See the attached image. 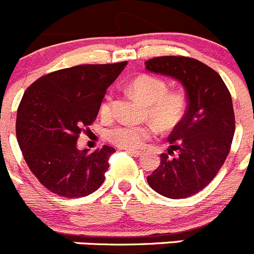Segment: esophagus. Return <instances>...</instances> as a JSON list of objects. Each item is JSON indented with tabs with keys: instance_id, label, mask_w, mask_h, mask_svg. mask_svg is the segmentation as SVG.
Wrapping results in <instances>:
<instances>
[{
	"instance_id": "1",
	"label": "esophagus",
	"mask_w": 254,
	"mask_h": 254,
	"mask_svg": "<svg viewBox=\"0 0 254 254\" xmlns=\"http://www.w3.org/2000/svg\"><path fill=\"white\" fill-rule=\"evenodd\" d=\"M127 154H130V155L135 156V158H139V156L143 155V153L141 151H138V150H127Z\"/></svg>"
}]
</instances>
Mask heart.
I'll return each instance as SVG.
<instances>
[{
	"label": "heart",
	"mask_w": 254,
	"mask_h": 254,
	"mask_svg": "<svg viewBox=\"0 0 254 254\" xmlns=\"http://www.w3.org/2000/svg\"><path fill=\"white\" fill-rule=\"evenodd\" d=\"M130 89L144 104L145 115L162 130H170L183 120L187 113L188 100L181 90H168L165 80L150 73H143L130 82ZM100 115H111V96H106L100 105ZM155 135V127L150 124H122L109 131L108 138L120 149L135 150Z\"/></svg>",
	"instance_id": "1"
}]
</instances>
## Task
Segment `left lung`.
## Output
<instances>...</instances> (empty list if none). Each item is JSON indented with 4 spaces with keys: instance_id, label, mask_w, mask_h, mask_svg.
<instances>
[{
    "instance_id": "left-lung-1",
    "label": "left lung",
    "mask_w": 254,
    "mask_h": 254,
    "mask_svg": "<svg viewBox=\"0 0 254 254\" xmlns=\"http://www.w3.org/2000/svg\"><path fill=\"white\" fill-rule=\"evenodd\" d=\"M145 67L179 80L188 100L183 120L168 138L170 148L148 183L167 198H188L214 179L231 150L236 130L231 92L217 71L195 59L160 56Z\"/></svg>"
}]
</instances>
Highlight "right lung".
Wrapping results in <instances>:
<instances>
[{
  "mask_svg": "<svg viewBox=\"0 0 254 254\" xmlns=\"http://www.w3.org/2000/svg\"><path fill=\"white\" fill-rule=\"evenodd\" d=\"M127 61L61 68L37 79L18 105L16 136L26 164L51 193L80 198L100 188L111 146L79 150L80 132L98 116L106 89Z\"/></svg>",
  "mask_w": 254,
  "mask_h": 254,
  "instance_id": "obj_1",
  "label": "right lung"
}]
</instances>
